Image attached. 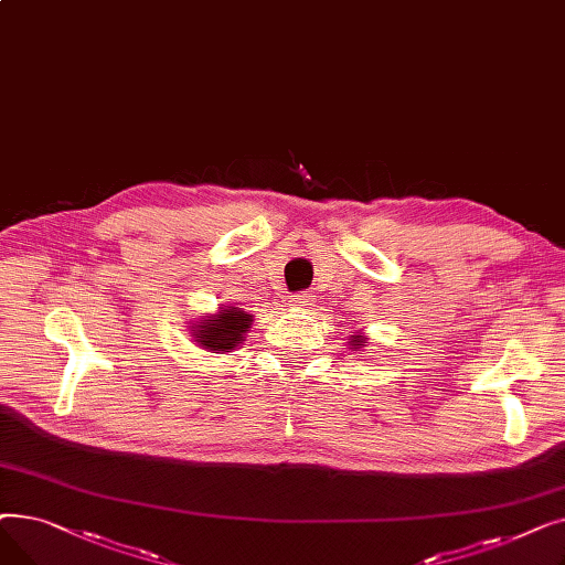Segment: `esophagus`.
Instances as JSON below:
<instances>
[{
    "instance_id": "obj_1",
    "label": "esophagus",
    "mask_w": 565,
    "mask_h": 565,
    "mask_svg": "<svg viewBox=\"0 0 565 565\" xmlns=\"http://www.w3.org/2000/svg\"><path fill=\"white\" fill-rule=\"evenodd\" d=\"M313 305V295L311 292H300V295H292L290 298V307L292 309H309Z\"/></svg>"
}]
</instances>
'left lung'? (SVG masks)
<instances>
[{"label": "left lung", "mask_w": 565, "mask_h": 565, "mask_svg": "<svg viewBox=\"0 0 565 565\" xmlns=\"http://www.w3.org/2000/svg\"><path fill=\"white\" fill-rule=\"evenodd\" d=\"M369 341H366V337H364V332L360 330V332H352V337L348 339V345H350V350H360V348H364Z\"/></svg>", "instance_id": "left-lung-1"}]
</instances>
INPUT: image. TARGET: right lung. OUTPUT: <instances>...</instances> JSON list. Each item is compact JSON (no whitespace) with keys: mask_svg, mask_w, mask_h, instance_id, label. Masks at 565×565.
Here are the masks:
<instances>
[{"mask_svg":"<svg viewBox=\"0 0 565 565\" xmlns=\"http://www.w3.org/2000/svg\"><path fill=\"white\" fill-rule=\"evenodd\" d=\"M254 316L237 307H220L215 313H205L201 320L190 322V334L199 348L207 352H233L247 339Z\"/></svg>","mask_w":565,"mask_h":565,"instance_id":"right-lung-1","label":"right lung"}]
</instances>
